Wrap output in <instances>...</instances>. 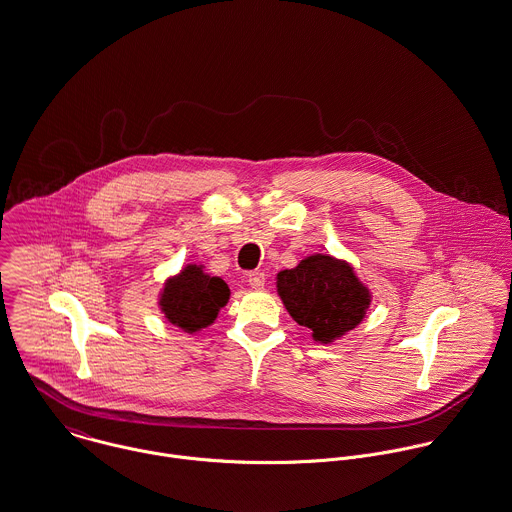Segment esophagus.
<instances>
[{"instance_id":"34e87169","label":"esophagus","mask_w":512,"mask_h":512,"mask_svg":"<svg viewBox=\"0 0 512 512\" xmlns=\"http://www.w3.org/2000/svg\"><path fill=\"white\" fill-rule=\"evenodd\" d=\"M247 283L251 288H255V290H261L263 286H265V273H261V271H253V273H249V277H247Z\"/></svg>"}]
</instances>
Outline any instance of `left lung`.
Returning <instances> with one entry per match:
<instances>
[{"instance_id": "obj_1", "label": "left lung", "mask_w": 512, "mask_h": 512, "mask_svg": "<svg viewBox=\"0 0 512 512\" xmlns=\"http://www.w3.org/2000/svg\"><path fill=\"white\" fill-rule=\"evenodd\" d=\"M284 308L314 341L330 343L353 330L371 304L369 288L351 265L330 255H310L277 275Z\"/></svg>"}]
</instances>
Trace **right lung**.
Segmentation results:
<instances>
[{
    "mask_svg": "<svg viewBox=\"0 0 512 512\" xmlns=\"http://www.w3.org/2000/svg\"><path fill=\"white\" fill-rule=\"evenodd\" d=\"M228 300V284L220 277L206 275L198 265H186L165 284L159 306L171 324L194 334L210 326Z\"/></svg>",
    "mask_w": 512,
    "mask_h": 512,
    "instance_id": "right-lung-1",
    "label": "right lung"
}]
</instances>
